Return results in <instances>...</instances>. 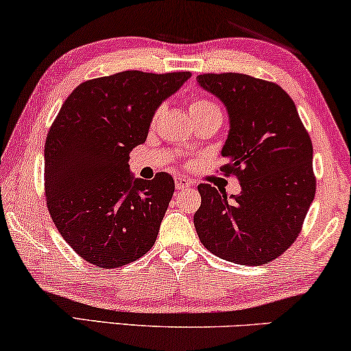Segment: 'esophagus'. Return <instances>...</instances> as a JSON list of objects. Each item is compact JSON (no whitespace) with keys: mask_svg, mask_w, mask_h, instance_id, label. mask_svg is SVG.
I'll return each mask as SVG.
<instances>
[{"mask_svg":"<svg viewBox=\"0 0 351 351\" xmlns=\"http://www.w3.org/2000/svg\"><path fill=\"white\" fill-rule=\"evenodd\" d=\"M190 185L191 184L185 179V177H180V176L176 177V189L177 190H185V189H189Z\"/></svg>","mask_w":351,"mask_h":351,"instance_id":"obj_1","label":"esophagus"}]
</instances>
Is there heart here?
<instances>
[{"label":"heart","mask_w":351,"mask_h":351,"mask_svg":"<svg viewBox=\"0 0 351 351\" xmlns=\"http://www.w3.org/2000/svg\"><path fill=\"white\" fill-rule=\"evenodd\" d=\"M206 113H220L219 105L210 102V100H208V99H203V97H196L191 100V104H190L191 117H198V114H206ZM160 114H161V107L155 110V113H153V119H156Z\"/></svg>","instance_id":"heart-1"}]
</instances>
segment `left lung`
<instances>
[{"mask_svg":"<svg viewBox=\"0 0 351 351\" xmlns=\"http://www.w3.org/2000/svg\"><path fill=\"white\" fill-rule=\"evenodd\" d=\"M198 83L228 110L230 134L220 167L241 193L199 184L193 222L203 246L223 261L263 265L302 232L316 191L313 145L294 100L281 86L243 73H204Z\"/></svg>","mask_w":351,"mask_h":351,"instance_id":"left-lung-1","label":"left lung"}]
</instances>
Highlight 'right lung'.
<instances>
[{
  "instance_id": "1",
  "label": "right lung",
  "mask_w": 351,
  "mask_h": 351,
  "mask_svg": "<svg viewBox=\"0 0 351 351\" xmlns=\"http://www.w3.org/2000/svg\"><path fill=\"white\" fill-rule=\"evenodd\" d=\"M190 76L128 70L88 80L57 113L45 143L46 204L62 238L90 265H128L155 244L174 180L166 172L134 179L129 153Z\"/></svg>"
}]
</instances>
